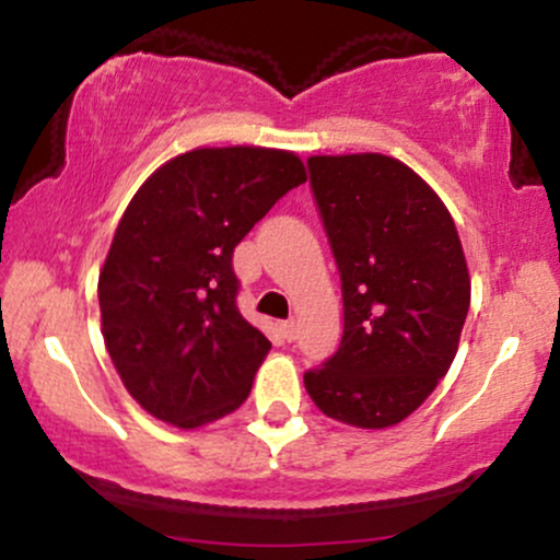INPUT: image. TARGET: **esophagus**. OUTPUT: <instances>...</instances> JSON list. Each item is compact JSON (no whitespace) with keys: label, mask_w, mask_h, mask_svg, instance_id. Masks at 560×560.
Listing matches in <instances>:
<instances>
[{"label":"esophagus","mask_w":560,"mask_h":560,"mask_svg":"<svg viewBox=\"0 0 560 560\" xmlns=\"http://www.w3.org/2000/svg\"><path fill=\"white\" fill-rule=\"evenodd\" d=\"M281 334H284L287 342H294V339H298V320L294 318L284 320V324H281Z\"/></svg>","instance_id":"esophagus-1"}]
</instances>
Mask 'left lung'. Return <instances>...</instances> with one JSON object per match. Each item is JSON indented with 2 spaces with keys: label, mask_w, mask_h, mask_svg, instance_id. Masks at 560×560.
I'll use <instances>...</instances> for the list:
<instances>
[{
  "label": "left lung",
  "mask_w": 560,
  "mask_h": 560,
  "mask_svg": "<svg viewBox=\"0 0 560 560\" xmlns=\"http://www.w3.org/2000/svg\"><path fill=\"white\" fill-rule=\"evenodd\" d=\"M342 279V345L305 389L320 413L358 429L408 419L447 374L471 279L458 229L436 191L400 160L307 158Z\"/></svg>",
  "instance_id": "8db88e82"
}]
</instances>
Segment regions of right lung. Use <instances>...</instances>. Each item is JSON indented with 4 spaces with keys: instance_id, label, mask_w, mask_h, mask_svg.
Returning a JSON list of instances; mask_svg holds the SVG:
<instances>
[{
    "instance_id": "1",
    "label": "right lung",
    "mask_w": 560,
    "mask_h": 560,
    "mask_svg": "<svg viewBox=\"0 0 560 560\" xmlns=\"http://www.w3.org/2000/svg\"><path fill=\"white\" fill-rule=\"evenodd\" d=\"M305 182L294 152L199 147L139 186L96 292L115 371L147 413L197 429L247 400L271 342L236 307L231 258L244 234Z\"/></svg>"
}]
</instances>
